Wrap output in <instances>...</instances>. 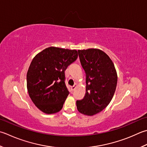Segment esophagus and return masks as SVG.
Listing matches in <instances>:
<instances>
[{
  "mask_svg": "<svg viewBox=\"0 0 147 147\" xmlns=\"http://www.w3.org/2000/svg\"><path fill=\"white\" fill-rule=\"evenodd\" d=\"M76 88V85H74V86H73V87H71V90L72 91H73V90H75V88Z\"/></svg>",
  "mask_w": 147,
  "mask_h": 147,
  "instance_id": "obj_1",
  "label": "esophagus"
}]
</instances>
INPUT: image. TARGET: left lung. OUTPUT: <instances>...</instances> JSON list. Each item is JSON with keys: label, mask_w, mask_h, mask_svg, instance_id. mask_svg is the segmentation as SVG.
Listing matches in <instances>:
<instances>
[{"label": "left lung", "mask_w": 147, "mask_h": 147, "mask_svg": "<svg viewBox=\"0 0 147 147\" xmlns=\"http://www.w3.org/2000/svg\"><path fill=\"white\" fill-rule=\"evenodd\" d=\"M86 73V94L76 100L80 113L92 116L110 104L117 84V74L112 60L104 51L96 48L78 50Z\"/></svg>", "instance_id": "8db88e82"}]
</instances>
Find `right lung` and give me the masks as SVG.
I'll list each match as a JSON object with an SVG mask.
<instances>
[{
    "mask_svg": "<svg viewBox=\"0 0 147 147\" xmlns=\"http://www.w3.org/2000/svg\"><path fill=\"white\" fill-rule=\"evenodd\" d=\"M77 58L76 50L51 47L33 59L27 74V87L39 110L47 114L62 110L69 94L65 83V71Z\"/></svg>",
    "mask_w": 147,
    "mask_h": 147,
    "instance_id": "obj_1",
    "label": "right lung"
}]
</instances>
